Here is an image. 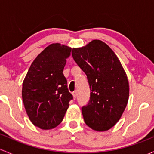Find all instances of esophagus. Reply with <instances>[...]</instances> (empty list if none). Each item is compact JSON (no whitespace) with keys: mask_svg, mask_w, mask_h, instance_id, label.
<instances>
[{"mask_svg":"<svg viewBox=\"0 0 154 154\" xmlns=\"http://www.w3.org/2000/svg\"><path fill=\"white\" fill-rule=\"evenodd\" d=\"M72 95H73V97L75 99L76 97H77V91H74V92L72 93Z\"/></svg>","mask_w":154,"mask_h":154,"instance_id":"1","label":"esophagus"}]
</instances>
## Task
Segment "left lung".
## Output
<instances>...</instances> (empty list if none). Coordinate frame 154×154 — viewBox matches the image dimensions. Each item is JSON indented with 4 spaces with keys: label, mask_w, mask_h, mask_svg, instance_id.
I'll return each mask as SVG.
<instances>
[{
    "label": "left lung",
    "mask_w": 154,
    "mask_h": 154,
    "mask_svg": "<svg viewBox=\"0 0 154 154\" xmlns=\"http://www.w3.org/2000/svg\"><path fill=\"white\" fill-rule=\"evenodd\" d=\"M72 57L84 71L90 88V100L82 107L87 126L106 131L122 117L129 99V82L125 70L112 50L100 40L74 48Z\"/></svg>",
    "instance_id": "1"
}]
</instances>
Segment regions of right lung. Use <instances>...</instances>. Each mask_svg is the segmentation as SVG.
I'll list each match as a JSON object with an SVG mask.
<instances>
[{
    "mask_svg": "<svg viewBox=\"0 0 154 154\" xmlns=\"http://www.w3.org/2000/svg\"><path fill=\"white\" fill-rule=\"evenodd\" d=\"M71 48L54 43L33 60L22 85V99L30 122L51 130L63 121L73 96L63 74Z\"/></svg>",
    "mask_w": 154,
    "mask_h": 154,
    "instance_id": "add662e5",
    "label": "right lung"
}]
</instances>
